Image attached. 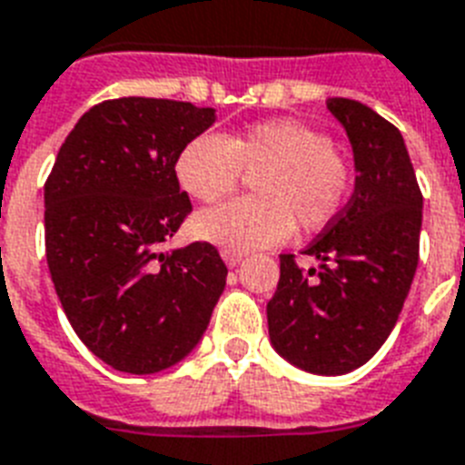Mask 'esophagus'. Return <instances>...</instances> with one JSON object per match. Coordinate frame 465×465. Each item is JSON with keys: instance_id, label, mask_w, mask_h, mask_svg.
<instances>
[{"instance_id": "1", "label": "esophagus", "mask_w": 465, "mask_h": 465, "mask_svg": "<svg viewBox=\"0 0 465 465\" xmlns=\"http://www.w3.org/2000/svg\"><path fill=\"white\" fill-rule=\"evenodd\" d=\"M222 258H224V262L229 267H236L241 262V260L245 258V252L232 251V248H224V251H222Z\"/></svg>"}]
</instances>
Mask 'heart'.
I'll list each match as a JSON object with an SVG mask.
<instances>
[{"mask_svg":"<svg viewBox=\"0 0 465 465\" xmlns=\"http://www.w3.org/2000/svg\"><path fill=\"white\" fill-rule=\"evenodd\" d=\"M176 181L191 198L217 203L252 173L258 195L232 200L193 217V233L232 251L284 241L293 224L318 232L349 203L353 176L334 141L296 119H272L233 135L200 134L181 147Z\"/></svg>","mask_w":465,"mask_h":465,"instance_id":"1","label":"heart"}]
</instances>
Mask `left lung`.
<instances>
[{"mask_svg":"<svg viewBox=\"0 0 465 465\" xmlns=\"http://www.w3.org/2000/svg\"><path fill=\"white\" fill-rule=\"evenodd\" d=\"M327 107L353 145L356 191L305 255H279V284L267 303L274 349L301 370L343 375L387 341L418 267L422 193L399 128L370 107L331 97Z\"/></svg>","mask_w":465,"mask_h":465,"instance_id":"8db88e82","label":"left lung"}]
</instances>
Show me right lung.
<instances>
[{
  "label": "right lung",
  "mask_w": 465,
  "mask_h": 465,
  "mask_svg": "<svg viewBox=\"0 0 465 465\" xmlns=\"http://www.w3.org/2000/svg\"><path fill=\"white\" fill-rule=\"evenodd\" d=\"M213 107L104 100L78 119L45 181V251L71 327L100 361L150 375L207 330L226 265L207 241L162 252L193 205L176 181L181 147Z\"/></svg>",
  "instance_id": "add662e5"
}]
</instances>
